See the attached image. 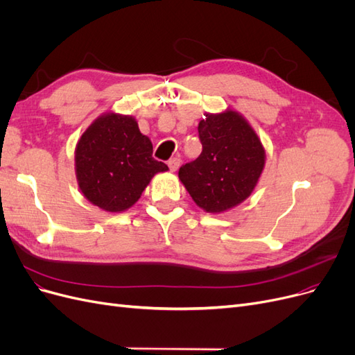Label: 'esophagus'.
<instances>
[{
	"label": "esophagus",
	"mask_w": 355,
	"mask_h": 355,
	"mask_svg": "<svg viewBox=\"0 0 355 355\" xmlns=\"http://www.w3.org/2000/svg\"><path fill=\"white\" fill-rule=\"evenodd\" d=\"M180 165H181L180 157H173V159L168 161V166L171 171H177L180 168Z\"/></svg>",
	"instance_id": "34e87169"
}]
</instances>
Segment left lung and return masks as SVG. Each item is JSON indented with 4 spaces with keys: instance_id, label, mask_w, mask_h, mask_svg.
Here are the masks:
<instances>
[{
    "instance_id": "8db88e82",
    "label": "left lung",
    "mask_w": 355,
    "mask_h": 355,
    "mask_svg": "<svg viewBox=\"0 0 355 355\" xmlns=\"http://www.w3.org/2000/svg\"><path fill=\"white\" fill-rule=\"evenodd\" d=\"M202 153L182 165L180 181L209 214H220L250 196L265 166V149L245 118L231 110L199 123Z\"/></svg>"
}]
</instances>
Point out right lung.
<instances>
[{"mask_svg": "<svg viewBox=\"0 0 355 355\" xmlns=\"http://www.w3.org/2000/svg\"><path fill=\"white\" fill-rule=\"evenodd\" d=\"M131 115L108 112L92 123L74 152L76 177L85 198L105 212L133 206L152 177L168 171Z\"/></svg>", "mask_w": 355, "mask_h": 355, "instance_id": "1", "label": "right lung"}]
</instances>
